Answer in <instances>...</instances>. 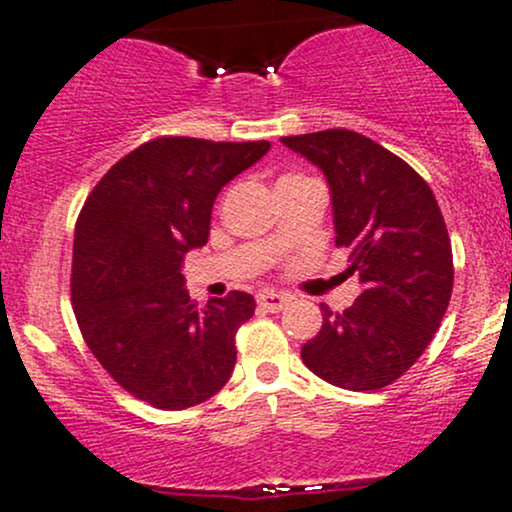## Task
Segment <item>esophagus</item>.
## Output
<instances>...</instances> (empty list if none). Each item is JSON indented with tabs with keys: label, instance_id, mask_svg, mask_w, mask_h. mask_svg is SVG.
Here are the masks:
<instances>
[{
	"label": "esophagus",
	"instance_id": "1",
	"mask_svg": "<svg viewBox=\"0 0 512 512\" xmlns=\"http://www.w3.org/2000/svg\"><path fill=\"white\" fill-rule=\"evenodd\" d=\"M287 304H290V297L283 295V292L266 290L258 295V307L268 309V312H280V309H285Z\"/></svg>",
	"mask_w": 512,
	"mask_h": 512
}]
</instances>
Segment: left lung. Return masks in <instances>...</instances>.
<instances>
[{
	"mask_svg": "<svg viewBox=\"0 0 512 512\" xmlns=\"http://www.w3.org/2000/svg\"><path fill=\"white\" fill-rule=\"evenodd\" d=\"M324 171L336 246L363 292L343 314L321 304L302 346L314 375L353 392L399 380L433 341L452 295V246L433 191L404 159L353 130L280 137Z\"/></svg>",
	"mask_w": 512,
	"mask_h": 512,
	"instance_id": "8db88e82",
	"label": "left lung"
}]
</instances>
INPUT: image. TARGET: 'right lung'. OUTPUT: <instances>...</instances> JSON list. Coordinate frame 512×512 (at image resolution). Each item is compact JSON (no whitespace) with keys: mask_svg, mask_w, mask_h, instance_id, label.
I'll return each mask as SVG.
<instances>
[{"mask_svg":"<svg viewBox=\"0 0 512 512\" xmlns=\"http://www.w3.org/2000/svg\"><path fill=\"white\" fill-rule=\"evenodd\" d=\"M271 142L159 137L96 183L74 229L72 304L103 370L135 399L181 411L215 396L237 363L234 336L256 300L229 292L205 307L181 266L208 244L217 193Z\"/></svg>","mask_w":512,"mask_h":512,"instance_id":"add662e5","label":"right lung"}]
</instances>
